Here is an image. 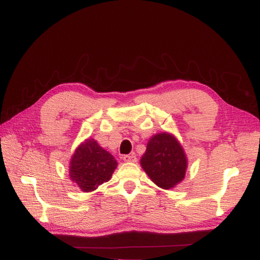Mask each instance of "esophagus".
<instances>
[{
  "instance_id": "1",
  "label": "esophagus",
  "mask_w": 260,
  "mask_h": 260,
  "mask_svg": "<svg viewBox=\"0 0 260 260\" xmlns=\"http://www.w3.org/2000/svg\"><path fill=\"white\" fill-rule=\"evenodd\" d=\"M123 159L127 163H135L137 162V158L135 155H124Z\"/></svg>"
}]
</instances>
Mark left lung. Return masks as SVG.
<instances>
[{
  "mask_svg": "<svg viewBox=\"0 0 260 260\" xmlns=\"http://www.w3.org/2000/svg\"><path fill=\"white\" fill-rule=\"evenodd\" d=\"M140 163L152 182L164 190L180 184L187 170L183 146L175 135L168 132L156 133L148 140Z\"/></svg>",
  "mask_w": 260,
  "mask_h": 260,
  "instance_id": "8db88e82",
  "label": "left lung"
}]
</instances>
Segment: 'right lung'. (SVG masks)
I'll list each match as a JSON object with an SVG mask.
<instances>
[{"instance_id": "1", "label": "right lung", "mask_w": 260, "mask_h": 260, "mask_svg": "<svg viewBox=\"0 0 260 260\" xmlns=\"http://www.w3.org/2000/svg\"><path fill=\"white\" fill-rule=\"evenodd\" d=\"M117 161L96 140L88 137L76 147L69 161V179L82 192L95 191L112 179Z\"/></svg>"}]
</instances>
